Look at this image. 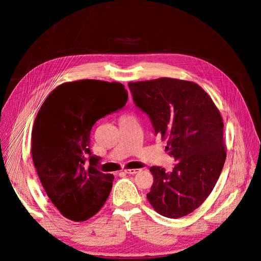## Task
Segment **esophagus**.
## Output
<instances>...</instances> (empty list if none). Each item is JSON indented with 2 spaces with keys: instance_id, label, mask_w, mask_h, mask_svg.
<instances>
[{
  "instance_id": "34e87169",
  "label": "esophagus",
  "mask_w": 261,
  "mask_h": 261,
  "mask_svg": "<svg viewBox=\"0 0 261 261\" xmlns=\"http://www.w3.org/2000/svg\"><path fill=\"white\" fill-rule=\"evenodd\" d=\"M124 172L126 173V174H136L137 172H139V170H136V169H127V170H124Z\"/></svg>"
}]
</instances>
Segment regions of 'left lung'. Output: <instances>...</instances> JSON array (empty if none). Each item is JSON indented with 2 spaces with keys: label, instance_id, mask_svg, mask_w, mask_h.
<instances>
[{
  "label": "left lung",
  "instance_id": "1",
  "mask_svg": "<svg viewBox=\"0 0 261 261\" xmlns=\"http://www.w3.org/2000/svg\"><path fill=\"white\" fill-rule=\"evenodd\" d=\"M128 87L154 135L167 139L165 150L176 161L170 173L150 168L153 184L147 198L163 217H185L206 200L223 169L222 117L208 93L193 82L163 77Z\"/></svg>",
  "mask_w": 261,
  "mask_h": 261
}]
</instances>
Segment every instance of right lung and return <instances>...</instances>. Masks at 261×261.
<instances>
[{
	"mask_svg": "<svg viewBox=\"0 0 261 261\" xmlns=\"http://www.w3.org/2000/svg\"><path fill=\"white\" fill-rule=\"evenodd\" d=\"M127 98L120 83L83 80L58 86L39 110L31 132L34 164L50 200L69 220L90 219L108 199L114 176L97 169L90 132Z\"/></svg>",
	"mask_w": 261,
	"mask_h": 261,
	"instance_id": "add662e5",
	"label": "right lung"
}]
</instances>
